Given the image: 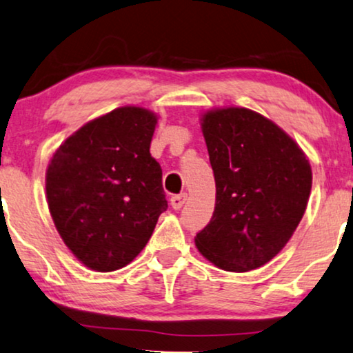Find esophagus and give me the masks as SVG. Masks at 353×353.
<instances>
[{
	"instance_id": "esophagus-1",
	"label": "esophagus",
	"mask_w": 353,
	"mask_h": 353,
	"mask_svg": "<svg viewBox=\"0 0 353 353\" xmlns=\"http://www.w3.org/2000/svg\"><path fill=\"white\" fill-rule=\"evenodd\" d=\"M186 201H188V194H186V192H181V194H176V196L172 197L170 204H172L173 209L178 210V209H181V207L186 204Z\"/></svg>"
}]
</instances>
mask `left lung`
<instances>
[{"instance_id": "8db88e82", "label": "left lung", "mask_w": 353, "mask_h": 353, "mask_svg": "<svg viewBox=\"0 0 353 353\" xmlns=\"http://www.w3.org/2000/svg\"><path fill=\"white\" fill-rule=\"evenodd\" d=\"M201 130L216 192L196 248L225 272H250L276 257L301 223L312 191L310 162L283 128L255 110H207Z\"/></svg>"}]
</instances>
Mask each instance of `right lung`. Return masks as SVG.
Wrapping results in <instances>:
<instances>
[{
  "mask_svg": "<svg viewBox=\"0 0 353 353\" xmlns=\"http://www.w3.org/2000/svg\"><path fill=\"white\" fill-rule=\"evenodd\" d=\"M157 115L123 105L72 133L46 168V201L67 249L94 272L128 265L167 210L151 156Z\"/></svg>",
  "mask_w": 353,
  "mask_h": 353,
  "instance_id": "add662e5",
  "label": "right lung"
}]
</instances>
